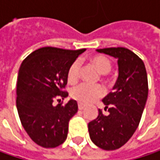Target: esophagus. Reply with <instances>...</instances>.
<instances>
[{
	"mask_svg": "<svg viewBox=\"0 0 160 160\" xmlns=\"http://www.w3.org/2000/svg\"><path fill=\"white\" fill-rule=\"evenodd\" d=\"M84 107H85V105H84V104H82V103H79V104H78V108H79V109H80V110L83 109V108H84Z\"/></svg>",
	"mask_w": 160,
	"mask_h": 160,
	"instance_id": "1",
	"label": "esophagus"
}]
</instances>
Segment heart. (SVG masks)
<instances>
[{"label":"heart","instance_id":"obj_1","mask_svg":"<svg viewBox=\"0 0 160 160\" xmlns=\"http://www.w3.org/2000/svg\"><path fill=\"white\" fill-rule=\"evenodd\" d=\"M91 63L98 69L101 74H108L110 72L112 64L110 60L104 55H94L90 59ZM80 62L75 60L69 66L68 70V80L74 82L80 76ZM71 96L80 103H90L104 94V89L100 84H90L86 82L80 83L74 86L71 90Z\"/></svg>","mask_w":160,"mask_h":160}]
</instances>
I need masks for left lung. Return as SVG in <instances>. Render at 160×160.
<instances>
[{
	"label": "left lung",
	"mask_w": 160,
	"mask_h": 160,
	"mask_svg": "<svg viewBox=\"0 0 160 160\" xmlns=\"http://www.w3.org/2000/svg\"><path fill=\"white\" fill-rule=\"evenodd\" d=\"M118 59V77L113 92L104 99L95 119L88 124L92 143L104 150H115L126 144L136 131L148 95V81L143 60L124 47L97 49Z\"/></svg>",
	"instance_id": "obj_1"
}]
</instances>
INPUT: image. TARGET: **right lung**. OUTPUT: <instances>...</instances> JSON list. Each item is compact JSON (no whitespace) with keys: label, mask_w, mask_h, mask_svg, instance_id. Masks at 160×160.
Masks as SVG:
<instances>
[{"label":"right lung","mask_w":160,"mask_h":160,"mask_svg":"<svg viewBox=\"0 0 160 160\" xmlns=\"http://www.w3.org/2000/svg\"><path fill=\"white\" fill-rule=\"evenodd\" d=\"M85 51L55 47L40 48L22 62L16 81V108L22 126L37 144L53 148L67 139L68 122L78 112V104L61 102L68 93V70Z\"/></svg>","instance_id":"obj_1"}]
</instances>
